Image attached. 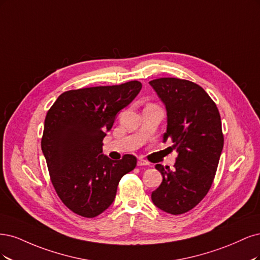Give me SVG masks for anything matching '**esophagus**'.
I'll return each instance as SVG.
<instances>
[{
  "label": "esophagus",
  "instance_id": "34e87169",
  "mask_svg": "<svg viewBox=\"0 0 260 260\" xmlns=\"http://www.w3.org/2000/svg\"><path fill=\"white\" fill-rule=\"evenodd\" d=\"M137 165L138 166H146V165H149V162L146 160H142V158H139L137 162Z\"/></svg>",
  "mask_w": 260,
  "mask_h": 260
}]
</instances>
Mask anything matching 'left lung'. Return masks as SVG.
Returning a JSON list of instances; mask_svg holds the SVG:
<instances>
[{
	"label": "left lung",
	"mask_w": 260,
	"mask_h": 260,
	"mask_svg": "<svg viewBox=\"0 0 260 260\" xmlns=\"http://www.w3.org/2000/svg\"><path fill=\"white\" fill-rule=\"evenodd\" d=\"M167 111L164 141L178 152L175 169H155L163 176L151 199L172 214H185L202 201L212 187L223 148L221 119L214 100L196 83L177 78L150 81Z\"/></svg>",
	"instance_id": "8db88e82"
}]
</instances>
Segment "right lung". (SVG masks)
I'll use <instances>...</instances> for the list:
<instances>
[{
  "mask_svg": "<svg viewBox=\"0 0 260 260\" xmlns=\"http://www.w3.org/2000/svg\"><path fill=\"white\" fill-rule=\"evenodd\" d=\"M138 81L120 85L67 90L47 111L42 151L56 193L74 214L85 218L110 206L125 174L137 158L125 154L112 161L103 153V139L115 115L140 91Z\"/></svg>",
  "mask_w": 260,
  "mask_h": 260,
  "instance_id": "1",
  "label": "right lung"
}]
</instances>
